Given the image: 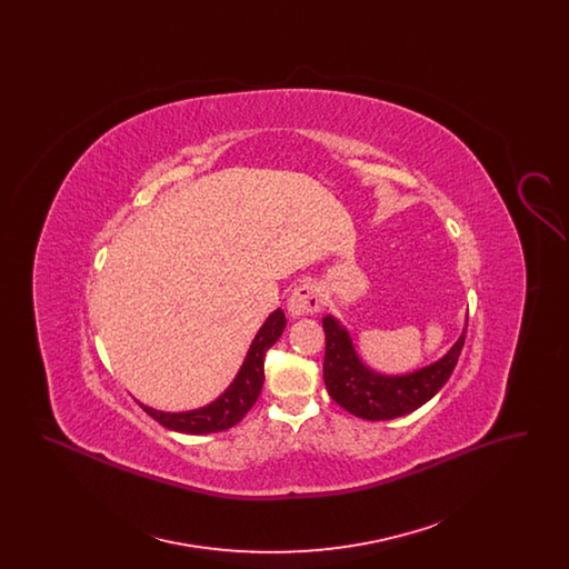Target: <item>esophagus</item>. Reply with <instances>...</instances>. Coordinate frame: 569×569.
Returning <instances> with one entry per match:
<instances>
[{
    "instance_id": "esophagus-1",
    "label": "esophagus",
    "mask_w": 569,
    "mask_h": 569,
    "mask_svg": "<svg viewBox=\"0 0 569 569\" xmlns=\"http://www.w3.org/2000/svg\"><path fill=\"white\" fill-rule=\"evenodd\" d=\"M325 305V292L318 283L313 281H305L295 288L292 297L288 300V311L292 318L300 316H313L322 309Z\"/></svg>"
}]
</instances>
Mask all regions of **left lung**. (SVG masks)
<instances>
[{"label": "left lung", "mask_w": 569, "mask_h": 569, "mask_svg": "<svg viewBox=\"0 0 569 569\" xmlns=\"http://www.w3.org/2000/svg\"><path fill=\"white\" fill-rule=\"evenodd\" d=\"M322 325L326 332V390L335 403L365 420L399 418L433 399L459 362L467 330H462L455 348L441 360L416 373L388 378L362 365L348 330L332 316H326Z\"/></svg>", "instance_id": "obj_1"}]
</instances>
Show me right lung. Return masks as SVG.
<instances>
[{
    "label": "right lung",
    "mask_w": 569,
    "mask_h": 569,
    "mask_svg": "<svg viewBox=\"0 0 569 569\" xmlns=\"http://www.w3.org/2000/svg\"><path fill=\"white\" fill-rule=\"evenodd\" d=\"M286 328V316L281 309L272 311L269 320L256 335L243 367L239 376L230 383V388L213 401L211 406L200 407L193 411H181V413H166L151 407L140 406L153 420H158L166 429L179 431V433L204 435L226 431L241 422L244 413L256 406L262 383H264V356L274 341L281 337Z\"/></svg>",
    "instance_id": "1"
}]
</instances>
